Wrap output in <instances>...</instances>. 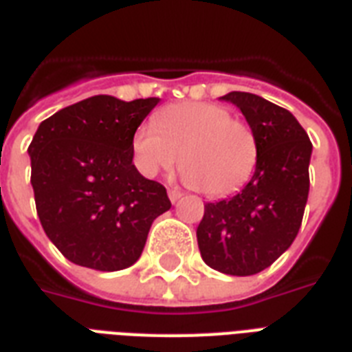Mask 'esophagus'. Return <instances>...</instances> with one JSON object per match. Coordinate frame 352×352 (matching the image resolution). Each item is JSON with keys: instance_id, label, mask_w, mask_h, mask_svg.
<instances>
[{"instance_id": "esophagus-1", "label": "esophagus", "mask_w": 352, "mask_h": 352, "mask_svg": "<svg viewBox=\"0 0 352 352\" xmlns=\"http://www.w3.org/2000/svg\"><path fill=\"white\" fill-rule=\"evenodd\" d=\"M168 195H170V201L173 204H175L177 201H179V199L182 197V193L179 192V190H168Z\"/></svg>"}]
</instances>
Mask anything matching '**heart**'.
I'll list each match as a JSON object with an SVG mask.
<instances>
[{"instance_id": "b5f03b06", "label": "heart", "mask_w": 352, "mask_h": 352, "mask_svg": "<svg viewBox=\"0 0 352 352\" xmlns=\"http://www.w3.org/2000/svg\"><path fill=\"white\" fill-rule=\"evenodd\" d=\"M138 170L153 177L179 159L184 181L208 197H226L245 186L257 162L252 127L223 106L181 102L157 113L133 137Z\"/></svg>"}]
</instances>
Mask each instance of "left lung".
I'll return each mask as SVG.
<instances>
[{
  "instance_id": "obj_1",
  "label": "left lung",
  "mask_w": 352,
  "mask_h": 352,
  "mask_svg": "<svg viewBox=\"0 0 352 352\" xmlns=\"http://www.w3.org/2000/svg\"><path fill=\"white\" fill-rule=\"evenodd\" d=\"M223 100L239 107L256 135V171L237 195L204 204L197 245L214 270L252 276L270 267L300 232L312 144L292 113L261 96L232 91Z\"/></svg>"
}]
</instances>
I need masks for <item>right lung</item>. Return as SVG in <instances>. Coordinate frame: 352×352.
<instances>
[{"mask_svg": "<svg viewBox=\"0 0 352 352\" xmlns=\"http://www.w3.org/2000/svg\"><path fill=\"white\" fill-rule=\"evenodd\" d=\"M159 98L98 95L41 122L29 146L30 184L47 237L71 263L100 272L131 267L171 208L166 188L133 164V137Z\"/></svg>", "mask_w": 352, "mask_h": 352, "instance_id": "right-lung-1", "label": "right lung"}]
</instances>
